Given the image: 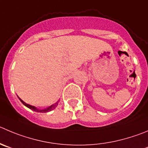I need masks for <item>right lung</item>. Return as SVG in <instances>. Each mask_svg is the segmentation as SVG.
<instances>
[{
	"label": "right lung",
	"mask_w": 148,
	"mask_h": 148,
	"mask_svg": "<svg viewBox=\"0 0 148 148\" xmlns=\"http://www.w3.org/2000/svg\"><path fill=\"white\" fill-rule=\"evenodd\" d=\"M18 98H19V100H20L21 102H22V103L23 104V105H25V106H26L27 108H29V109L32 110L36 111V112H50V111H51L52 110L55 109L56 107H57V105H58V102H59V101H57V102H56V103L53 104V105H51V106L48 107V108H44V109H38V108H36V107L33 106V105H29V104H27L26 102H24V101L22 100V99H21L19 97H18Z\"/></svg>",
	"instance_id": "add662e5"
}]
</instances>
